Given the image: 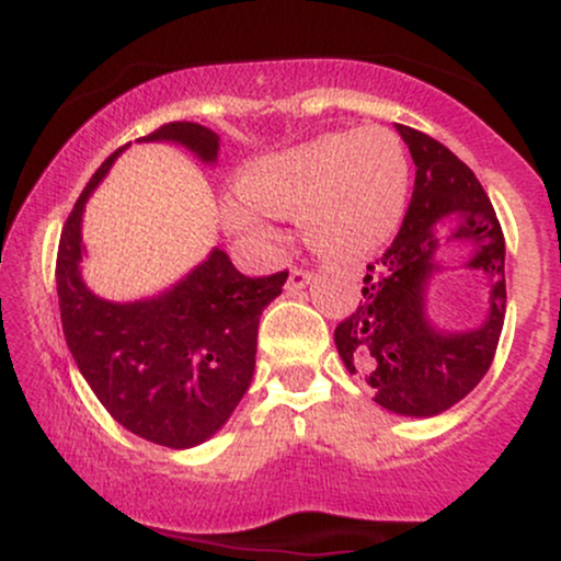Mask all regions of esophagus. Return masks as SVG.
Here are the masks:
<instances>
[{
    "label": "esophagus",
    "instance_id": "1",
    "mask_svg": "<svg viewBox=\"0 0 561 561\" xmlns=\"http://www.w3.org/2000/svg\"><path fill=\"white\" fill-rule=\"evenodd\" d=\"M311 279H313V274L308 272V268H293L287 276V289L289 293H298V289L306 287Z\"/></svg>",
    "mask_w": 561,
    "mask_h": 561
}]
</instances>
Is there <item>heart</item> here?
<instances>
[{
    "label": "heart",
    "mask_w": 561,
    "mask_h": 561,
    "mask_svg": "<svg viewBox=\"0 0 561 561\" xmlns=\"http://www.w3.org/2000/svg\"><path fill=\"white\" fill-rule=\"evenodd\" d=\"M409 156L382 126L324 134L250 163L224 221L240 234L274 240V216L302 214L308 242L327 255L377 248L401 221Z\"/></svg>",
    "instance_id": "heart-1"
}]
</instances>
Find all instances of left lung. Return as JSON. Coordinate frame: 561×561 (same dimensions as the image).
Segmentation results:
<instances>
[{"instance_id":"8db88e82","label":"left lung","mask_w":561,"mask_h":561,"mask_svg":"<svg viewBox=\"0 0 561 561\" xmlns=\"http://www.w3.org/2000/svg\"><path fill=\"white\" fill-rule=\"evenodd\" d=\"M416 165L414 195L398 237L366 266L364 298L334 330L351 375H362L375 401L401 416H435L459 403L491 369L506 313L504 231L467 163L440 141L398 124ZM455 216L446 241L473 248L468 267L489 276V313L480 328L446 333L426 317L428 279L443 266L436 224Z\"/></svg>"}]
</instances>
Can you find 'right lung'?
Segmentation results:
<instances>
[{
    "instance_id": "right-lung-1",
    "label": "right lung",
    "mask_w": 561,
    "mask_h": 561,
    "mask_svg": "<svg viewBox=\"0 0 561 561\" xmlns=\"http://www.w3.org/2000/svg\"><path fill=\"white\" fill-rule=\"evenodd\" d=\"M139 141H176L214 165L221 139L199 124L173 121ZM128 145L96 169L62 227L55 268L62 332L115 422L158 446L192 448L216 435L248 392L261 313L282 293L287 272L253 279L214 248L156 298L113 302L94 295L79 268L83 205Z\"/></svg>"
}]
</instances>
